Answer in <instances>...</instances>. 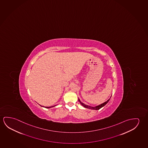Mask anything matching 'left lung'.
Here are the masks:
<instances>
[{"label":"left lung","instance_id":"obj_1","mask_svg":"<svg viewBox=\"0 0 148 148\" xmlns=\"http://www.w3.org/2000/svg\"><path fill=\"white\" fill-rule=\"evenodd\" d=\"M111 97L108 99V100H107L106 101H105V102H103V103H102L101 104H100V105H98V106H96V107H91V106H88V105H85L84 103H82L80 100L79 99H78V101H79L80 103L81 104V105H82L83 107H84V108H87V109H92V110H98L100 109V108H101L102 107H103V106H105V105L107 104L108 102H109V101L110 99V98Z\"/></svg>","mask_w":148,"mask_h":148}]
</instances>
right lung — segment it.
Wrapping results in <instances>:
<instances>
[{
	"label": "right lung",
	"mask_w": 148,
	"mask_h": 148,
	"mask_svg": "<svg viewBox=\"0 0 148 148\" xmlns=\"http://www.w3.org/2000/svg\"><path fill=\"white\" fill-rule=\"evenodd\" d=\"M56 106V105H55V106H51V107H45V108H52V107H55V106ZM41 107H42V106H41Z\"/></svg>",
	"instance_id": "add662e5"
}]
</instances>
